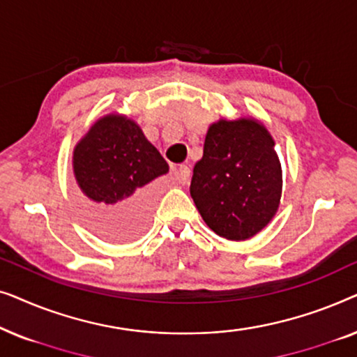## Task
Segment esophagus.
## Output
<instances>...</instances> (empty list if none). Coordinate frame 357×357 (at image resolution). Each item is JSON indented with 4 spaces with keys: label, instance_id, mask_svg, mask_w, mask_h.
<instances>
[{
    "label": "esophagus",
    "instance_id": "1",
    "mask_svg": "<svg viewBox=\"0 0 357 357\" xmlns=\"http://www.w3.org/2000/svg\"><path fill=\"white\" fill-rule=\"evenodd\" d=\"M174 174L175 177H177V180L180 183H188L190 182V167L188 165H178V167L174 169Z\"/></svg>",
    "mask_w": 357,
    "mask_h": 357
}]
</instances>
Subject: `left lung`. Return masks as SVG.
Wrapping results in <instances>:
<instances>
[{"mask_svg": "<svg viewBox=\"0 0 357 357\" xmlns=\"http://www.w3.org/2000/svg\"><path fill=\"white\" fill-rule=\"evenodd\" d=\"M281 187V164L265 126L252 119L209 126L190 183L209 229L229 241L253 237L276 214Z\"/></svg>", "mask_w": 357, "mask_h": 357, "instance_id": "obj_1", "label": "left lung"}]
</instances>
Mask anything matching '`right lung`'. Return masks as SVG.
Wrapping results in <instances>:
<instances>
[{
    "mask_svg": "<svg viewBox=\"0 0 357 357\" xmlns=\"http://www.w3.org/2000/svg\"><path fill=\"white\" fill-rule=\"evenodd\" d=\"M73 167L87 221L102 237L125 241L148 224L153 193L148 185L169 164L133 120L107 115L75 148Z\"/></svg>",
    "mask_w": 357,
    "mask_h": 357,
    "instance_id": "add662e5",
    "label": "right lung"
}]
</instances>
